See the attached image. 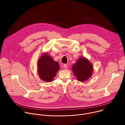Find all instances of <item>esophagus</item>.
Listing matches in <instances>:
<instances>
[{
  "instance_id": "esophagus-1",
  "label": "esophagus",
  "mask_w": 125,
  "mask_h": 125,
  "mask_svg": "<svg viewBox=\"0 0 125 125\" xmlns=\"http://www.w3.org/2000/svg\"><path fill=\"white\" fill-rule=\"evenodd\" d=\"M67 67H68V66L67 64H64L63 65V68L65 69H67Z\"/></svg>"
}]
</instances>
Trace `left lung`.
I'll return each instance as SVG.
<instances>
[{
  "mask_svg": "<svg viewBox=\"0 0 125 125\" xmlns=\"http://www.w3.org/2000/svg\"><path fill=\"white\" fill-rule=\"evenodd\" d=\"M72 70L79 81L84 82L92 76L93 67L87 59L82 57L73 65Z\"/></svg>",
  "mask_w": 125,
  "mask_h": 125,
  "instance_id": "obj_1",
  "label": "left lung"
}]
</instances>
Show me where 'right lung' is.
Segmentation results:
<instances>
[{"label":"right lung","mask_w":125,"mask_h":125,"mask_svg":"<svg viewBox=\"0 0 125 125\" xmlns=\"http://www.w3.org/2000/svg\"><path fill=\"white\" fill-rule=\"evenodd\" d=\"M38 67L40 78L46 82L52 81L60 68L58 63L46 53L42 54L39 59Z\"/></svg>","instance_id":"1"}]
</instances>
